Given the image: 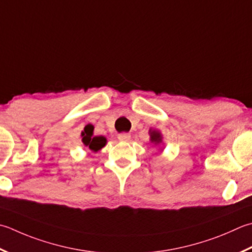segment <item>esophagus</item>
Instances as JSON below:
<instances>
[{"label":"esophagus","mask_w":252,"mask_h":252,"mask_svg":"<svg viewBox=\"0 0 252 252\" xmlns=\"http://www.w3.org/2000/svg\"><path fill=\"white\" fill-rule=\"evenodd\" d=\"M131 135L129 134V133H120L119 135H118V139H119V141H122V142H126L130 140Z\"/></svg>","instance_id":"34e87169"}]
</instances>
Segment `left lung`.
Listing matches in <instances>:
<instances>
[{"label":"left lung","instance_id":"1","mask_svg":"<svg viewBox=\"0 0 252 252\" xmlns=\"http://www.w3.org/2000/svg\"><path fill=\"white\" fill-rule=\"evenodd\" d=\"M151 141H152V143H155V145L159 144V143L161 142L160 133L157 131H151Z\"/></svg>","mask_w":252,"mask_h":252}]
</instances>
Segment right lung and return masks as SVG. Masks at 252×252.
Returning a JSON list of instances; mask_svg holds the SVG:
<instances>
[{"label":"right lung","mask_w":252,"mask_h":252,"mask_svg":"<svg viewBox=\"0 0 252 252\" xmlns=\"http://www.w3.org/2000/svg\"><path fill=\"white\" fill-rule=\"evenodd\" d=\"M93 126H87L84 132H82V141L84 145L88 146L94 152H97L106 145V139L103 136H93Z\"/></svg>","instance_id":"add662e5"}]
</instances>
